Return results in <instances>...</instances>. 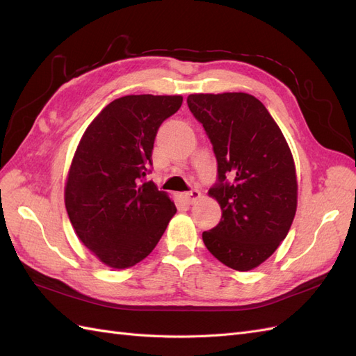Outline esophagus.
Here are the masks:
<instances>
[{"instance_id":"obj_1","label":"esophagus","mask_w":356,"mask_h":356,"mask_svg":"<svg viewBox=\"0 0 356 356\" xmlns=\"http://www.w3.org/2000/svg\"><path fill=\"white\" fill-rule=\"evenodd\" d=\"M184 196H186V200H187L188 203H195L196 200L200 199V191H199V190H190V191L186 193Z\"/></svg>"}]
</instances>
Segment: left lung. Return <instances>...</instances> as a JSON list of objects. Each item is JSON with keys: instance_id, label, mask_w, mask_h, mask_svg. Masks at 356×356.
Here are the masks:
<instances>
[{"instance_id": "8db88e82", "label": "left lung", "mask_w": 356, "mask_h": 356, "mask_svg": "<svg viewBox=\"0 0 356 356\" xmlns=\"http://www.w3.org/2000/svg\"><path fill=\"white\" fill-rule=\"evenodd\" d=\"M187 104L218 161L220 182L208 195L222 217L203 232V243L227 267L252 270L277 250L296 217L293 153L270 113L250 93H193Z\"/></svg>"}]
</instances>
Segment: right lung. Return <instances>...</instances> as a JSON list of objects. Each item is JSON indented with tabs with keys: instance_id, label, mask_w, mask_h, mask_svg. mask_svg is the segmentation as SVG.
<instances>
[{
	"instance_id": "add662e5",
	"label": "right lung",
	"mask_w": 356,
	"mask_h": 356,
	"mask_svg": "<svg viewBox=\"0 0 356 356\" xmlns=\"http://www.w3.org/2000/svg\"><path fill=\"white\" fill-rule=\"evenodd\" d=\"M181 95H127L114 99L86 129L65 182V208L79 239L101 263L129 268L143 261L177 208L154 182V138L175 114Z\"/></svg>"
}]
</instances>
